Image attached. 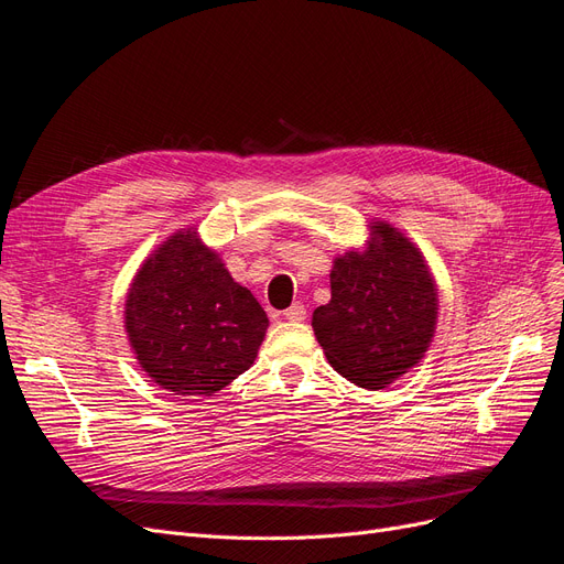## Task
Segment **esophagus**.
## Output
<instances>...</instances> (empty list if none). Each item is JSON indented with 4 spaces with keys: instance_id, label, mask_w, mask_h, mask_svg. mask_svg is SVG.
Instances as JSON below:
<instances>
[{
    "instance_id": "1",
    "label": "esophagus",
    "mask_w": 564,
    "mask_h": 564,
    "mask_svg": "<svg viewBox=\"0 0 564 564\" xmlns=\"http://www.w3.org/2000/svg\"><path fill=\"white\" fill-rule=\"evenodd\" d=\"M289 322H301V319H305V305L303 303H292L289 305V308L282 313Z\"/></svg>"
}]
</instances>
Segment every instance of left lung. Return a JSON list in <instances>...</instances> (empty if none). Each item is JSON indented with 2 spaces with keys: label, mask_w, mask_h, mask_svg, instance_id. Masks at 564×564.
Listing matches in <instances>:
<instances>
[{
  "label": "left lung",
  "mask_w": 564,
  "mask_h": 564,
  "mask_svg": "<svg viewBox=\"0 0 564 564\" xmlns=\"http://www.w3.org/2000/svg\"><path fill=\"white\" fill-rule=\"evenodd\" d=\"M332 301L313 313V332L340 377L381 390L416 367L437 324V284L429 261L388 220L369 224L362 249L334 259Z\"/></svg>",
  "instance_id": "1"
}]
</instances>
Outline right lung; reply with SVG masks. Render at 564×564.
Wrapping results in <instances>:
<instances>
[{"label":"right lung","mask_w":564,"mask_h":564,"mask_svg":"<svg viewBox=\"0 0 564 564\" xmlns=\"http://www.w3.org/2000/svg\"><path fill=\"white\" fill-rule=\"evenodd\" d=\"M124 329L160 388L207 398L253 365L268 315L191 226L141 263L127 292Z\"/></svg>","instance_id":"obj_1"}]
</instances>
